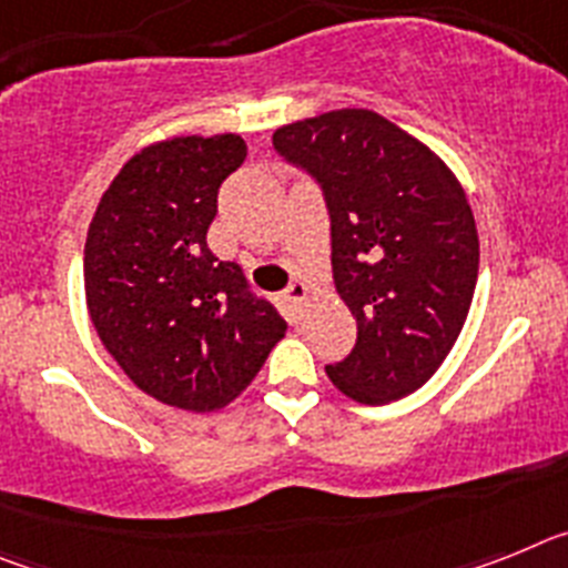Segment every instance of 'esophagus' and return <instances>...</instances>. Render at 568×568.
<instances>
[{"mask_svg": "<svg viewBox=\"0 0 568 568\" xmlns=\"http://www.w3.org/2000/svg\"><path fill=\"white\" fill-rule=\"evenodd\" d=\"M287 298L293 301V304H307V284H304V281H293V284H290L287 287Z\"/></svg>", "mask_w": 568, "mask_h": 568, "instance_id": "esophagus-1", "label": "esophagus"}]
</instances>
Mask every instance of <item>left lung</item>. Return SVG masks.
<instances>
[{"label":"left lung","instance_id":"1","mask_svg":"<svg viewBox=\"0 0 568 568\" xmlns=\"http://www.w3.org/2000/svg\"><path fill=\"white\" fill-rule=\"evenodd\" d=\"M273 148L321 187L335 290L358 324L353 353L327 366L329 381L358 404L406 398L438 373L475 295L478 230L464 187L375 110L284 124Z\"/></svg>","mask_w":568,"mask_h":568}]
</instances>
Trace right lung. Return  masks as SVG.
<instances>
[{"mask_svg": "<svg viewBox=\"0 0 568 568\" xmlns=\"http://www.w3.org/2000/svg\"><path fill=\"white\" fill-rule=\"evenodd\" d=\"M235 133L179 135L135 153L104 190L84 241V295L104 349L162 404L213 413L258 375L287 321L219 261V187L244 164Z\"/></svg>", "mask_w": 568, "mask_h": 568, "instance_id": "obj_1", "label": "right lung"}]
</instances>
